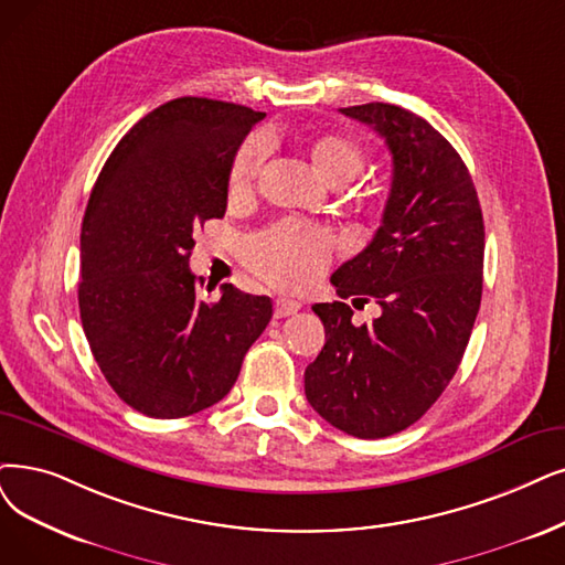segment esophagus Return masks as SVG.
Returning a JSON list of instances; mask_svg holds the SVG:
<instances>
[{
  "label": "esophagus",
  "mask_w": 565,
  "mask_h": 565,
  "mask_svg": "<svg viewBox=\"0 0 565 565\" xmlns=\"http://www.w3.org/2000/svg\"><path fill=\"white\" fill-rule=\"evenodd\" d=\"M297 310H301L299 301H291V299L276 301V318H289V315H295Z\"/></svg>",
  "instance_id": "esophagus-1"
}]
</instances>
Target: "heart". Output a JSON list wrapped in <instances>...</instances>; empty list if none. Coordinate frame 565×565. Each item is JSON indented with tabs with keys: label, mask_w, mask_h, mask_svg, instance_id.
<instances>
[{
	"label": "heart",
	"mask_w": 565,
	"mask_h": 565,
	"mask_svg": "<svg viewBox=\"0 0 565 565\" xmlns=\"http://www.w3.org/2000/svg\"><path fill=\"white\" fill-rule=\"evenodd\" d=\"M266 157V141L247 139L232 162L230 194L245 196L253 192ZM312 164L333 185L352 180L364 167V152L345 139L329 134L312 143ZM333 236L329 230L301 220H282L274 227L255 234L245 243V264L262 280L282 287L301 289L318 278L333 257Z\"/></svg>",
	"instance_id": "obj_1"
}]
</instances>
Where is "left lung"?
I'll return each instance as SVG.
<instances>
[{"mask_svg":"<svg viewBox=\"0 0 565 565\" xmlns=\"http://www.w3.org/2000/svg\"><path fill=\"white\" fill-rule=\"evenodd\" d=\"M392 152V190L373 241L331 276L343 301L315 303L327 343L308 364L306 398L354 438L415 424L455 377L482 299L484 222L470 173L440 131L394 104L341 108ZM352 298L381 315L351 324Z\"/></svg>","mask_w":565,"mask_h":565,"instance_id":"obj_1","label":"left lung"}]
</instances>
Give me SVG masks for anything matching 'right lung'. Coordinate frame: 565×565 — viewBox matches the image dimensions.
<instances>
[{
	"label": "right lung",
	"mask_w": 565,
	"mask_h": 565,
	"mask_svg": "<svg viewBox=\"0 0 565 565\" xmlns=\"http://www.w3.org/2000/svg\"><path fill=\"white\" fill-rule=\"evenodd\" d=\"M264 113L180 97L134 125L89 194L78 308L108 385L154 419L188 417L234 387L274 306L224 282L199 297L196 227L227 211L234 157Z\"/></svg>",
	"instance_id": "right-lung-1"
}]
</instances>
